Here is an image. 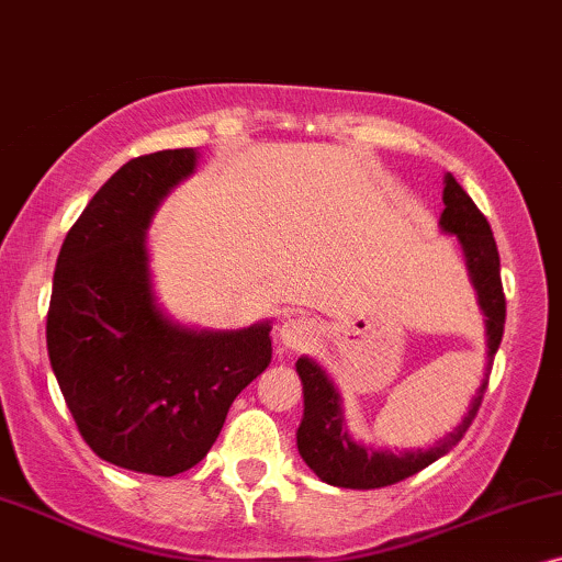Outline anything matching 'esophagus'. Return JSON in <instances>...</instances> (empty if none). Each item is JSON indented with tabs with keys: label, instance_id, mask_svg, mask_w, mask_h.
Instances as JSON below:
<instances>
[{
	"label": "esophagus",
	"instance_id": "1",
	"mask_svg": "<svg viewBox=\"0 0 562 562\" xmlns=\"http://www.w3.org/2000/svg\"><path fill=\"white\" fill-rule=\"evenodd\" d=\"M277 339H280L285 349H305L313 339H316V326H313L308 318H285L282 321L280 331H277Z\"/></svg>",
	"mask_w": 562,
	"mask_h": 562
}]
</instances>
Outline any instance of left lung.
Wrapping results in <instances>:
<instances>
[{
    "mask_svg": "<svg viewBox=\"0 0 562 562\" xmlns=\"http://www.w3.org/2000/svg\"><path fill=\"white\" fill-rule=\"evenodd\" d=\"M442 203L445 211L439 215V231L458 238L462 257H465L470 285H473L477 295V308L485 316V347H488L485 349V357H488L485 375L481 385H477L473 401H470L468 414L462 416V422L450 434H445L439 442L426 447V450L391 452L383 450V447H372L349 431L347 414H344V398L334 378L313 357H297L295 370L303 383V418L295 434L297 452H301L305 465L321 481L336 485V488L370 491L416 475L418 470L431 465L434 460H439L460 442L462 434L473 424L477 408H481L493 368V357L498 351L506 321V297L504 288H501V259L488 221H485V215L477 211L470 194L462 190L452 175H445Z\"/></svg>",
    "mask_w": 562,
    "mask_h": 562,
    "instance_id": "1",
    "label": "left lung"
}]
</instances>
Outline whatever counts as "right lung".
<instances>
[{
	"mask_svg": "<svg viewBox=\"0 0 562 562\" xmlns=\"http://www.w3.org/2000/svg\"><path fill=\"white\" fill-rule=\"evenodd\" d=\"M198 148L123 164L64 238L48 308V357L97 458L171 477L198 465L231 403L272 359V321L234 331L182 324L154 288L148 228Z\"/></svg>",
	"mask_w": 562,
	"mask_h": 562,
	"instance_id": "obj_1",
	"label": "right lung"
}]
</instances>
